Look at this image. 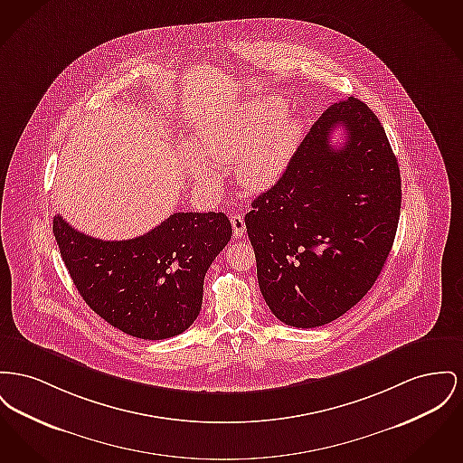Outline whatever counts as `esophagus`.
I'll use <instances>...</instances> for the list:
<instances>
[{"label": "esophagus", "instance_id": "34e87169", "mask_svg": "<svg viewBox=\"0 0 463 463\" xmlns=\"http://www.w3.org/2000/svg\"><path fill=\"white\" fill-rule=\"evenodd\" d=\"M231 223H232V232H234V238H243V234H245V218L241 217V215H238V213H234V215H231Z\"/></svg>", "mask_w": 463, "mask_h": 463}]
</instances>
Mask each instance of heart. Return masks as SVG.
<instances>
[{"label":"heart","instance_id":"b5f03b06","mask_svg":"<svg viewBox=\"0 0 463 463\" xmlns=\"http://www.w3.org/2000/svg\"><path fill=\"white\" fill-rule=\"evenodd\" d=\"M302 137L299 118L285 111V103L269 98L253 101L227 113L223 118L204 124L191 137L187 154L192 176L210 184L213 175L203 163H232L241 187L266 191L272 187L292 163Z\"/></svg>","mask_w":463,"mask_h":463}]
</instances>
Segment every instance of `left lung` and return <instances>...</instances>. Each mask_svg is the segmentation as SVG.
Here are the masks:
<instances>
[{
	"mask_svg": "<svg viewBox=\"0 0 463 463\" xmlns=\"http://www.w3.org/2000/svg\"><path fill=\"white\" fill-rule=\"evenodd\" d=\"M337 128L345 133L339 147L331 143ZM401 199L399 163L373 109L354 96L328 107L245 215L272 315L313 328L352 309L386 262Z\"/></svg>",
	"mask_w": 463,
	"mask_h": 463,
	"instance_id": "obj_1",
	"label": "left lung"
}]
</instances>
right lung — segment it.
<instances>
[{"instance_id": "add662e5", "label": "right lung", "mask_w": 463, "mask_h": 463, "mask_svg": "<svg viewBox=\"0 0 463 463\" xmlns=\"http://www.w3.org/2000/svg\"><path fill=\"white\" fill-rule=\"evenodd\" d=\"M61 257L87 306L109 326L148 341L194 324L204 274L229 243L223 213H173L143 236L103 241L54 217Z\"/></svg>"}]
</instances>
